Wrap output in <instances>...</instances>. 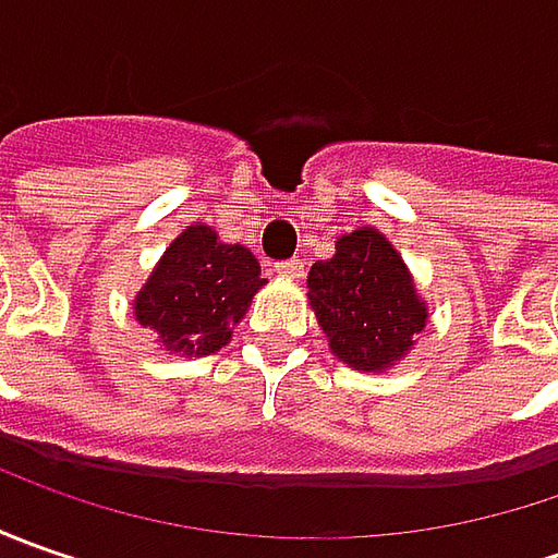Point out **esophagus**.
Listing matches in <instances>:
<instances>
[{
  "label": "esophagus",
  "instance_id": "esophagus-1",
  "mask_svg": "<svg viewBox=\"0 0 558 558\" xmlns=\"http://www.w3.org/2000/svg\"><path fill=\"white\" fill-rule=\"evenodd\" d=\"M276 272L286 276V279H301L304 276V264L301 260H282V264H276Z\"/></svg>",
  "mask_w": 558,
  "mask_h": 558
}]
</instances>
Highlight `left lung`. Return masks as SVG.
I'll return each instance as SVG.
<instances>
[{
	"instance_id": "8db88e82",
	"label": "left lung",
	"mask_w": 558,
	"mask_h": 558,
	"mask_svg": "<svg viewBox=\"0 0 558 558\" xmlns=\"http://www.w3.org/2000/svg\"><path fill=\"white\" fill-rule=\"evenodd\" d=\"M307 301L332 356L360 373L397 366L428 323L413 272L373 226L338 235L332 257L313 264Z\"/></svg>"
}]
</instances>
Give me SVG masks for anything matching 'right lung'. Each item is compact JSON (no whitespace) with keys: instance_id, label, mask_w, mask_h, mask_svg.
I'll use <instances>...</instances> for the list:
<instances>
[{"instance_id":"obj_1","label":"right lung","mask_w":558,"mask_h":558,"mask_svg":"<svg viewBox=\"0 0 558 558\" xmlns=\"http://www.w3.org/2000/svg\"><path fill=\"white\" fill-rule=\"evenodd\" d=\"M267 286L245 245L220 242L207 223L185 226L133 298L140 326L177 356L217 354Z\"/></svg>"}]
</instances>
